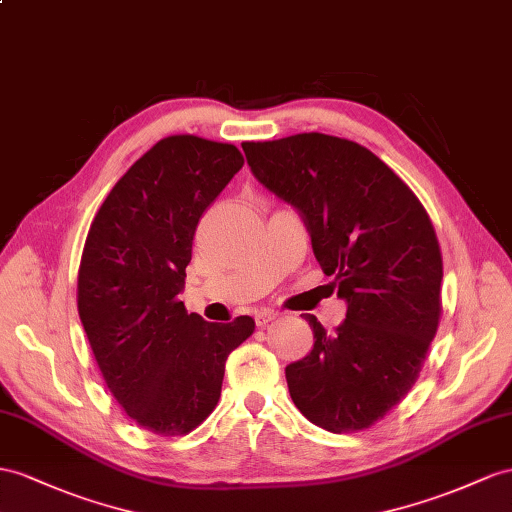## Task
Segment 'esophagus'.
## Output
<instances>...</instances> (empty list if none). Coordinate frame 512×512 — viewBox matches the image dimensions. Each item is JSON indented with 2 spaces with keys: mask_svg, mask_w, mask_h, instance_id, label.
Masks as SVG:
<instances>
[{
  "mask_svg": "<svg viewBox=\"0 0 512 512\" xmlns=\"http://www.w3.org/2000/svg\"><path fill=\"white\" fill-rule=\"evenodd\" d=\"M272 320H277V313L270 311V309H261V311H257V313H255V322H257V326H266V324H270Z\"/></svg>",
  "mask_w": 512,
  "mask_h": 512,
  "instance_id": "34e87169",
  "label": "esophagus"
}]
</instances>
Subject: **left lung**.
<instances>
[{
  "label": "left lung",
  "instance_id": "left-lung-1",
  "mask_svg": "<svg viewBox=\"0 0 512 512\" xmlns=\"http://www.w3.org/2000/svg\"><path fill=\"white\" fill-rule=\"evenodd\" d=\"M264 186L292 203L313 255L335 277L346 320L285 368L298 411L344 435L374 426L411 391L441 320L443 259L413 190L361 144L318 134L242 142Z\"/></svg>",
  "mask_w": 512,
  "mask_h": 512
}]
</instances>
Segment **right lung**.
I'll use <instances>...</instances> for the list:
<instances>
[{
	"instance_id": "1",
	"label": "right lung",
	"mask_w": 512,
	"mask_h": 512,
	"mask_svg": "<svg viewBox=\"0 0 512 512\" xmlns=\"http://www.w3.org/2000/svg\"><path fill=\"white\" fill-rule=\"evenodd\" d=\"M244 166L235 144L162 138L101 203L77 272V311L112 396L162 437L188 435L216 409L225 361L251 316L205 322L179 300L199 218Z\"/></svg>"
}]
</instances>
